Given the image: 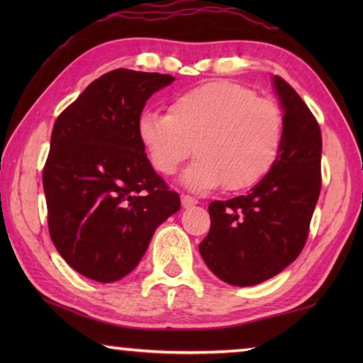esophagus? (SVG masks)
I'll use <instances>...</instances> for the list:
<instances>
[{
	"label": "esophagus",
	"mask_w": 363,
	"mask_h": 363,
	"mask_svg": "<svg viewBox=\"0 0 363 363\" xmlns=\"http://www.w3.org/2000/svg\"><path fill=\"white\" fill-rule=\"evenodd\" d=\"M181 203H182L184 208H190V206L196 205V199H194V196H190V195L182 194L181 195Z\"/></svg>",
	"instance_id": "34e87169"
}]
</instances>
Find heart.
<instances>
[{"label":"heart","mask_w":363,"mask_h":363,"mask_svg":"<svg viewBox=\"0 0 363 363\" xmlns=\"http://www.w3.org/2000/svg\"><path fill=\"white\" fill-rule=\"evenodd\" d=\"M279 104L230 82H210L176 96L168 113L145 110L138 136L158 174L171 176L192 153L182 181L208 192L256 186L274 168L284 144Z\"/></svg>","instance_id":"1"}]
</instances>
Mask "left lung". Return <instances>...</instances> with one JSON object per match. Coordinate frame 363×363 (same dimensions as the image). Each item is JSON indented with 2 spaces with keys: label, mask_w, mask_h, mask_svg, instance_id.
I'll return each instance as SVG.
<instances>
[{
  "label": "left lung",
  "mask_w": 363,
  "mask_h": 363,
  "mask_svg": "<svg viewBox=\"0 0 363 363\" xmlns=\"http://www.w3.org/2000/svg\"><path fill=\"white\" fill-rule=\"evenodd\" d=\"M284 107V144L274 168L247 195L208 206L211 227L200 255L225 284L272 279L303 251L322 189V133L306 102L274 77Z\"/></svg>",
  "instance_id": "obj_1"
}]
</instances>
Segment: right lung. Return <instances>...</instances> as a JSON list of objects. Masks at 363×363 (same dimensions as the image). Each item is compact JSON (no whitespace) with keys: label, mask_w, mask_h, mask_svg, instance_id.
Masks as SVG:
<instances>
[{"label":"right lung","mask_w":363,"mask_h":363,"mask_svg":"<svg viewBox=\"0 0 363 363\" xmlns=\"http://www.w3.org/2000/svg\"><path fill=\"white\" fill-rule=\"evenodd\" d=\"M174 77L116 69L94 79L54 123L43 168L48 229L72 269L101 284L138 266L181 200L147 160L138 120Z\"/></svg>","instance_id":"right-lung-1"}]
</instances>
